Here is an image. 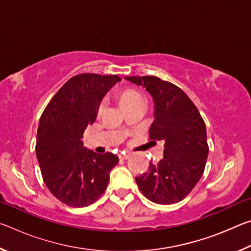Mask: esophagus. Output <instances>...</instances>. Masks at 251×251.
<instances>
[{"instance_id":"obj_1","label":"esophagus","mask_w":251,"mask_h":251,"mask_svg":"<svg viewBox=\"0 0 251 251\" xmlns=\"http://www.w3.org/2000/svg\"><path fill=\"white\" fill-rule=\"evenodd\" d=\"M118 156H120L121 159H127V158H129V157H130V152H121V154Z\"/></svg>"}]
</instances>
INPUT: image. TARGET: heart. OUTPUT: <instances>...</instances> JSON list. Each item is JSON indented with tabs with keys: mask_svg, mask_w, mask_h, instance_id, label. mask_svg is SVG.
Segmentation results:
<instances>
[{
	"mask_svg": "<svg viewBox=\"0 0 251 251\" xmlns=\"http://www.w3.org/2000/svg\"><path fill=\"white\" fill-rule=\"evenodd\" d=\"M143 100L142 95L133 90H126L124 92H122L120 94V101H121L123 107H124V106L129 105L131 103H134V101H136V100ZM101 109H103V106H100L99 113L101 112Z\"/></svg>",
	"mask_w": 251,
	"mask_h": 251,
	"instance_id": "1",
	"label": "heart"
}]
</instances>
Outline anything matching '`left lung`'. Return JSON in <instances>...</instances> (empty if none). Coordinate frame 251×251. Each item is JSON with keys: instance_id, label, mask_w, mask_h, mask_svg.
I'll return each mask as SVG.
<instances>
[{"instance_id": "obj_1", "label": "left lung", "mask_w": 251, "mask_h": 251, "mask_svg": "<svg viewBox=\"0 0 251 251\" xmlns=\"http://www.w3.org/2000/svg\"><path fill=\"white\" fill-rule=\"evenodd\" d=\"M126 80L150 93L154 101L151 139L164 141V156L150 163L136 182L156 203L171 205L192 192L205 169L208 157L206 125L195 104L179 87L156 76H130Z\"/></svg>"}]
</instances>
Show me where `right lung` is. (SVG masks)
I'll list each match as a JSON object with an SVG mask.
<instances>
[{
    "instance_id": "add662e5",
    "label": "right lung",
    "mask_w": 251,
    "mask_h": 251,
    "mask_svg": "<svg viewBox=\"0 0 251 251\" xmlns=\"http://www.w3.org/2000/svg\"><path fill=\"white\" fill-rule=\"evenodd\" d=\"M117 75L79 74L63 85L39 123L36 156L45 185L72 207L91 205L105 192L118 163L113 152L97 154L84 146V130L95 122L101 100Z\"/></svg>"
}]
</instances>
